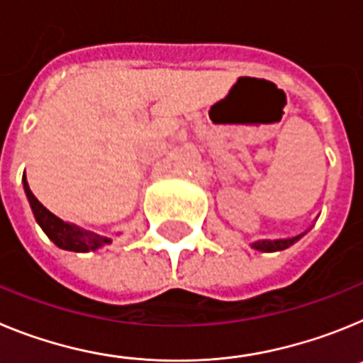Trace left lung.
I'll return each mask as SVG.
<instances>
[{
	"label": "left lung",
	"instance_id": "left-lung-1",
	"mask_svg": "<svg viewBox=\"0 0 363 363\" xmlns=\"http://www.w3.org/2000/svg\"><path fill=\"white\" fill-rule=\"evenodd\" d=\"M301 236H294V238L289 240H274V242H269V240H264V242H255L252 247L258 249V251H264V252H274V251H284L287 247L293 245L294 242H298Z\"/></svg>",
	"mask_w": 363,
	"mask_h": 363
}]
</instances>
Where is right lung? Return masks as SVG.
<instances>
[{"instance_id": "right-lung-1", "label": "right lung", "mask_w": 363, "mask_h": 363, "mask_svg": "<svg viewBox=\"0 0 363 363\" xmlns=\"http://www.w3.org/2000/svg\"><path fill=\"white\" fill-rule=\"evenodd\" d=\"M23 187L27 192V198L30 201L32 213L34 218L40 223V227L43 229V233L56 243L60 249H65V251H74V252H86L94 251L98 247L105 245L111 240L99 236V234L89 233V230L79 229L78 225L74 223H67V221L60 220L57 216H54L50 211H47L43 205L38 201V198L32 194L30 187L27 184V178L23 176Z\"/></svg>"}]
</instances>
